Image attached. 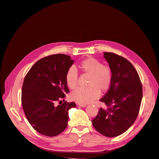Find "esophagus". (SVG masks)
Returning a JSON list of instances; mask_svg holds the SVG:
<instances>
[{"instance_id":"34e87169","label":"esophagus","mask_w":159,"mask_h":159,"mask_svg":"<svg viewBox=\"0 0 159 159\" xmlns=\"http://www.w3.org/2000/svg\"><path fill=\"white\" fill-rule=\"evenodd\" d=\"M79 106H80V107H84L86 106V104H79Z\"/></svg>"}]
</instances>
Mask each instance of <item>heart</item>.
Segmentation results:
<instances>
[{
	"instance_id": "b5f03b06",
	"label": "heart",
	"mask_w": 159,
	"mask_h": 159,
	"mask_svg": "<svg viewBox=\"0 0 159 159\" xmlns=\"http://www.w3.org/2000/svg\"><path fill=\"white\" fill-rule=\"evenodd\" d=\"M77 69L89 76L87 89L78 88L71 95L72 101L79 104H88L99 97L100 92H106L110 89L112 80L113 73L110 67L93 57L82 61L75 68H70L66 73V83L70 89H73L78 84Z\"/></svg>"
}]
</instances>
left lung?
<instances>
[{"label":"left lung","mask_w":159,"mask_h":159,"mask_svg":"<svg viewBox=\"0 0 159 159\" xmlns=\"http://www.w3.org/2000/svg\"><path fill=\"white\" fill-rule=\"evenodd\" d=\"M104 57L112 70L113 80L100 99L106 108H100L92 124L101 134L114 137L126 131L135 121L143 98V86L129 61L111 52H104Z\"/></svg>","instance_id":"obj_1"}]
</instances>
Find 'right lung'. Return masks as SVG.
Returning <instances> with one entry per match:
<instances>
[{"label": "right lung", "instance_id": "right-lung-1", "mask_svg": "<svg viewBox=\"0 0 159 159\" xmlns=\"http://www.w3.org/2000/svg\"><path fill=\"white\" fill-rule=\"evenodd\" d=\"M73 62L64 54L49 55L38 61L24 78L23 110L31 126L42 135L57 136L68 126V111L76 104L64 102L70 92L65 77Z\"/></svg>", "mask_w": 159, "mask_h": 159}]
</instances>
